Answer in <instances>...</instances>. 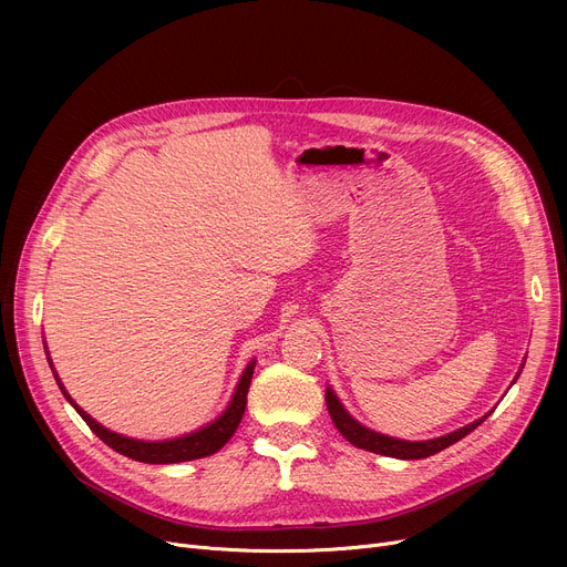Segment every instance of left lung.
<instances>
[{
    "label": "left lung",
    "instance_id": "1",
    "mask_svg": "<svg viewBox=\"0 0 567 567\" xmlns=\"http://www.w3.org/2000/svg\"><path fill=\"white\" fill-rule=\"evenodd\" d=\"M326 406H329V413H331L336 427L340 430V434L349 443H353L355 449H363V451H370V453H377V455H385V457H398V460H423V457L436 455L443 449H449V445H453L455 441L464 439L468 432H473L489 415L487 413V415H483V419L473 421L471 425L460 427V430L445 434V436H439V439H430V441H402V439H393V436L372 432V430L363 427L359 421H353L351 415L347 413V409L340 404L338 395L331 389L326 391Z\"/></svg>",
    "mask_w": 567,
    "mask_h": 567
}]
</instances>
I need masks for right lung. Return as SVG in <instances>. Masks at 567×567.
<instances>
[{"mask_svg": "<svg viewBox=\"0 0 567 567\" xmlns=\"http://www.w3.org/2000/svg\"><path fill=\"white\" fill-rule=\"evenodd\" d=\"M52 368V363H50ZM252 372H255V361L248 363V368L244 370L241 379H238V385L236 391L231 395V402L229 406L218 415V419L214 423H208L206 427L197 430V432H190L186 436H176V439H169V441H140V439H128V436H122L116 432H110L105 430L101 423H96L92 415H89L86 411H82L73 398L66 393L64 383L59 381L56 372H54V379L59 383V389H62L64 398L73 404V409L82 415L84 423L92 427V432L103 441L107 443L112 451L122 453L135 462H144V464H176V462H190V460H199V457H206V455H214L218 453L223 445L231 439V434L236 432L238 423H241L244 419V411H246V398H248V389H250V379H252Z\"/></svg>", "mask_w": 567, "mask_h": 567, "instance_id": "1", "label": "right lung"}]
</instances>
